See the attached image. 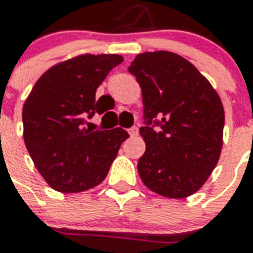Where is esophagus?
Listing matches in <instances>:
<instances>
[{"label": "esophagus", "instance_id": "1", "mask_svg": "<svg viewBox=\"0 0 253 253\" xmlns=\"http://www.w3.org/2000/svg\"><path fill=\"white\" fill-rule=\"evenodd\" d=\"M128 134H130L131 136H136V135H138V127L134 126L131 127V128H128Z\"/></svg>", "mask_w": 253, "mask_h": 253}]
</instances>
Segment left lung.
Here are the masks:
<instances>
[{"label":"left lung","mask_w":253,"mask_h":253,"mask_svg":"<svg viewBox=\"0 0 253 253\" xmlns=\"http://www.w3.org/2000/svg\"><path fill=\"white\" fill-rule=\"evenodd\" d=\"M142 87L146 152L143 184L168 198H186L208 181L223 146L219 95L194 65L169 51L139 53L128 67ZM158 126V129H155Z\"/></svg>","instance_id":"obj_1"}]
</instances>
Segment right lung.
<instances>
[{
	"label": "right lung",
	"mask_w": 253,
	"mask_h": 253,
	"mask_svg": "<svg viewBox=\"0 0 253 253\" xmlns=\"http://www.w3.org/2000/svg\"><path fill=\"white\" fill-rule=\"evenodd\" d=\"M121 55H80L53 65L34 85L22 110L26 148L45 182L61 193L101 184L117 158L126 131H93L86 119L105 109L95 90Z\"/></svg>",
	"instance_id": "right-lung-1"
}]
</instances>
